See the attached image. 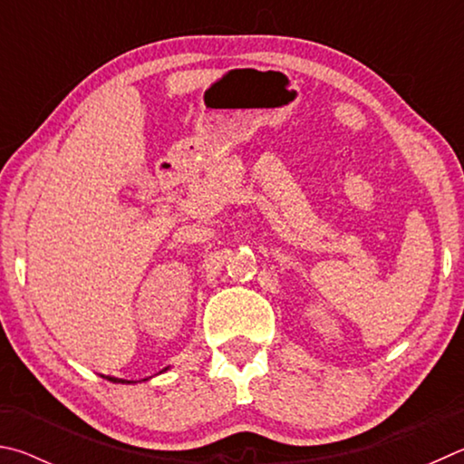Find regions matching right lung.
Segmentation results:
<instances>
[{"label": "right lung", "instance_id": "obj_1", "mask_svg": "<svg viewBox=\"0 0 464 464\" xmlns=\"http://www.w3.org/2000/svg\"><path fill=\"white\" fill-rule=\"evenodd\" d=\"M110 381H118V379H111V377H110ZM121 383H124V381H121Z\"/></svg>", "mask_w": 464, "mask_h": 464}]
</instances>
